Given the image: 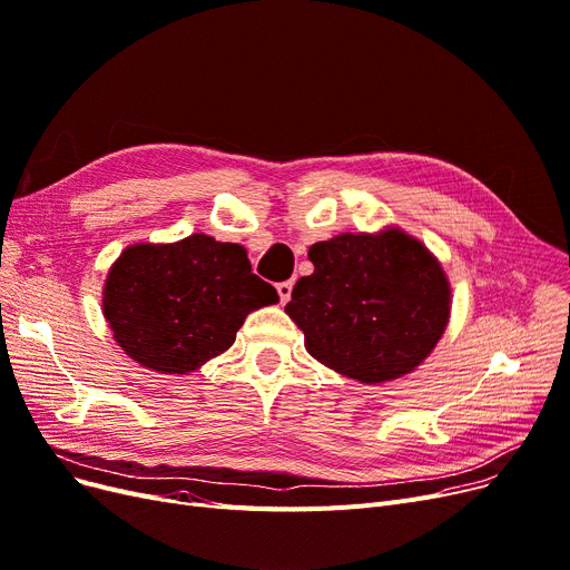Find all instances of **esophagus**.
<instances>
[{
    "mask_svg": "<svg viewBox=\"0 0 570 570\" xmlns=\"http://www.w3.org/2000/svg\"><path fill=\"white\" fill-rule=\"evenodd\" d=\"M291 291H293V282H282L277 284V293H279V301L288 303L291 301Z\"/></svg>",
    "mask_w": 570,
    "mask_h": 570,
    "instance_id": "1",
    "label": "esophagus"
}]
</instances>
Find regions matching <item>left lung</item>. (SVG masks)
Listing matches in <instances>:
<instances>
[{
  "label": "left lung",
  "instance_id": "8db88e82",
  "mask_svg": "<svg viewBox=\"0 0 570 570\" xmlns=\"http://www.w3.org/2000/svg\"><path fill=\"white\" fill-rule=\"evenodd\" d=\"M309 277L286 314L318 363L361 384H384L422 365L450 324L452 286L429 246L386 226L309 246Z\"/></svg>",
  "mask_w": 570,
  "mask_h": 570
}]
</instances>
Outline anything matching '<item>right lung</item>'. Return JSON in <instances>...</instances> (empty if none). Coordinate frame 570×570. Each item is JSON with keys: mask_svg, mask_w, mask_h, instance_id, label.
Listing matches in <instances>:
<instances>
[{"mask_svg": "<svg viewBox=\"0 0 570 570\" xmlns=\"http://www.w3.org/2000/svg\"><path fill=\"white\" fill-rule=\"evenodd\" d=\"M275 303V286L254 275L244 246L205 233L126 246L102 288V314L120 350L179 377L228 352L244 318Z\"/></svg>", "mask_w": 570, "mask_h": 570, "instance_id": "add662e5", "label": "right lung"}]
</instances>
